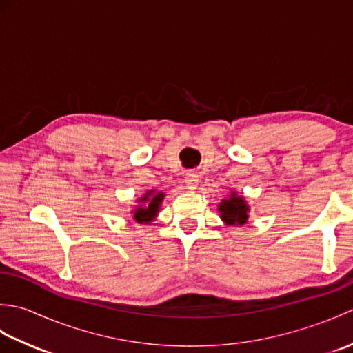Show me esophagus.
<instances>
[{"mask_svg":"<svg viewBox=\"0 0 353 353\" xmlns=\"http://www.w3.org/2000/svg\"><path fill=\"white\" fill-rule=\"evenodd\" d=\"M185 185H186V188H188V190H196L197 185H199L197 172H194V171L186 172V174H185Z\"/></svg>","mask_w":353,"mask_h":353,"instance_id":"obj_1","label":"esophagus"}]
</instances>
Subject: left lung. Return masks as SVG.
Here are the masks:
<instances>
[{"instance_id": "obj_1", "label": "left lung", "mask_w": 353, "mask_h": 353, "mask_svg": "<svg viewBox=\"0 0 353 353\" xmlns=\"http://www.w3.org/2000/svg\"><path fill=\"white\" fill-rule=\"evenodd\" d=\"M249 211L250 208L245 203L244 197L238 196L236 192H232L228 199H224L219 205L221 220L229 226H235V224L243 226V224H245L247 219H249Z\"/></svg>"}]
</instances>
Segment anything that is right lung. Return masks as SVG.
<instances>
[{"label":"right lung","instance_id":"right-lung-1","mask_svg":"<svg viewBox=\"0 0 353 353\" xmlns=\"http://www.w3.org/2000/svg\"><path fill=\"white\" fill-rule=\"evenodd\" d=\"M163 192H156V191H147L144 196H142L138 201H141V206H138L133 211V219L137 220L139 224H148L152 223L157 212H159L161 203L163 200Z\"/></svg>","mask_w":353,"mask_h":353}]
</instances>
